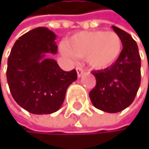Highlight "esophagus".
Returning a JSON list of instances; mask_svg holds the SVG:
<instances>
[{
	"instance_id": "34e87169",
	"label": "esophagus",
	"mask_w": 149,
	"mask_h": 149,
	"mask_svg": "<svg viewBox=\"0 0 149 149\" xmlns=\"http://www.w3.org/2000/svg\"><path fill=\"white\" fill-rule=\"evenodd\" d=\"M76 70H77V77H80L83 73H84V69L82 68V67H77L76 68Z\"/></svg>"
}]
</instances>
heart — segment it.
Instances as JSON below:
<instances>
[{"label":"heart","instance_id":"b5f03b06","mask_svg":"<svg viewBox=\"0 0 149 149\" xmlns=\"http://www.w3.org/2000/svg\"><path fill=\"white\" fill-rule=\"evenodd\" d=\"M122 49V40L115 32L90 31L71 36L63 52L68 57L85 58L92 69L104 70L116 63Z\"/></svg>","mask_w":149,"mask_h":149}]
</instances>
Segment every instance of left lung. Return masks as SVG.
Returning <instances> with one entry per match:
<instances>
[{
    "mask_svg": "<svg viewBox=\"0 0 149 149\" xmlns=\"http://www.w3.org/2000/svg\"><path fill=\"white\" fill-rule=\"evenodd\" d=\"M122 40L123 50L114 65L92 72L97 84L90 92L92 104L108 113H117L133 103L141 84V57L130 34L112 26Z\"/></svg>",
    "mask_w": 149,
    "mask_h": 149,
    "instance_id": "obj_1",
    "label": "left lung"
}]
</instances>
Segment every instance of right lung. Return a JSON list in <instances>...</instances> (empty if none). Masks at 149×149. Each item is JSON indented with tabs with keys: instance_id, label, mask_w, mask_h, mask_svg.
<instances>
[{
	"instance_id": "add662e5",
	"label": "right lung",
	"mask_w": 149,
	"mask_h": 149,
	"mask_svg": "<svg viewBox=\"0 0 149 149\" xmlns=\"http://www.w3.org/2000/svg\"><path fill=\"white\" fill-rule=\"evenodd\" d=\"M56 34L37 27L16 40L8 59L7 79L15 102L32 114H52L58 110L69 85L76 81V70L63 71L57 61L46 58L56 54Z\"/></svg>"
}]
</instances>
